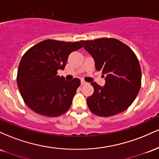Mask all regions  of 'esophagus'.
<instances>
[{"label": "esophagus", "instance_id": "esophagus-1", "mask_svg": "<svg viewBox=\"0 0 159 159\" xmlns=\"http://www.w3.org/2000/svg\"><path fill=\"white\" fill-rule=\"evenodd\" d=\"M86 84H87V82L84 81H83V80H81V85Z\"/></svg>", "mask_w": 159, "mask_h": 159}]
</instances>
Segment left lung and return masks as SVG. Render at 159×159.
Segmentation results:
<instances>
[{
    "instance_id": "left-lung-1",
    "label": "left lung",
    "mask_w": 159,
    "mask_h": 159,
    "mask_svg": "<svg viewBox=\"0 0 159 159\" xmlns=\"http://www.w3.org/2000/svg\"><path fill=\"white\" fill-rule=\"evenodd\" d=\"M81 43L93 57L96 70L106 75L104 87L91 83L94 92L87 98L91 112L97 116H111L126 110L135 99L141 85V69L135 54L114 38L82 40Z\"/></svg>"
}]
</instances>
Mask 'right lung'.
<instances>
[{"label": "right lung", "mask_w": 159, "mask_h": 159, "mask_svg": "<svg viewBox=\"0 0 159 159\" xmlns=\"http://www.w3.org/2000/svg\"><path fill=\"white\" fill-rule=\"evenodd\" d=\"M81 48L79 42L45 39L25 52L18 69L17 84L24 102L34 112L59 116L69 110L81 81H66L57 70L65 68L70 53Z\"/></svg>", "instance_id": "add662e5"}]
</instances>
